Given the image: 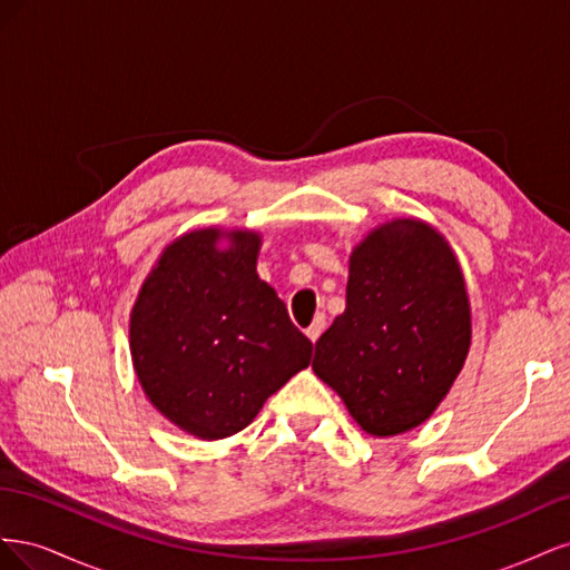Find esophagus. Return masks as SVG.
<instances>
[{
    "instance_id": "esophagus-1",
    "label": "esophagus",
    "mask_w": 570,
    "mask_h": 570,
    "mask_svg": "<svg viewBox=\"0 0 570 570\" xmlns=\"http://www.w3.org/2000/svg\"><path fill=\"white\" fill-rule=\"evenodd\" d=\"M325 331V316L323 314H316V318H314V323L306 327V337L312 340V342H316L318 337H321V333Z\"/></svg>"
}]
</instances>
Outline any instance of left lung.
Segmentation results:
<instances>
[{"label": "left lung", "instance_id": "8db88e82", "mask_svg": "<svg viewBox=\"0 0 570 570\" xmlns=\"http://www.w3.org/2000/svg\"><path fill=\"white\" fill-rule=\"evenodd\" d=\"M471 350L454 249L421 218L373 228L350 256L347 306L318 337L314 373L373 438L433 416Z\"/></svg>", "mask_w": 570, "mask_h": 570}]
</instances>
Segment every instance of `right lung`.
<instances>
[{
	"label": "right lung",
	"mask_w": 570,
	"mask_h": 570,
	"mask_svg": "<svg viewBox=\"0 0 570 570\" xmlns=\"http://www.w3.org/2000/svg\"><path fill=\"white\" fill-rule=\"evenodd\" d=\"M258 249L256 230L185 233L164 247L132 304L137 381L161 416L199 440L245 430L312 361L314 344L258 278Z\"/></svg>",
	"instance_id": "right-lung-1"
}]
</instances>
